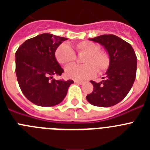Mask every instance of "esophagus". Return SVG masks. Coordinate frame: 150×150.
<instances>
[{"instance_id": "1", "label": "esophagus", "mask_w": 150, "mask_h": 150, "mask_svg": "<svg viewBox=\"0 0 150 150\" xmlns=\"http://www.w3.org/2000/svg\"><path fill=\"white\" fill-rule=\"evenodd\" d=\"M74 83H76V84H79V85L83 84V82H82V81H79V80H74Z\"/></svg>"}]
</instances>
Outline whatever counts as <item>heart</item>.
Wrapping results in <instances>:
<instances>
[{
  "label": "heart",
  "mask_w": 150,
  "mask_h": 150,
  "mask_svg": "<svg viewBox=\"0 0 150 150\" xmlns=\"http://www.w3.org/2000/svg\"><path fill=\"white\" fill-rule=\"evenodd\" d=\"M79 55H85L83 59L84 65L68 66L65 69L67 78L76 80H86L94 77L98 73L105 72L110 66V57L105 52L100 51V46L91 41H82L74 45ZM57 62L63 65H68L76 59V55L71 46L62 43L55 50Z\"/></svg>",
  "instance_id": "heart-1"
}]
</instances>
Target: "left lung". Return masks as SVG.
Segmentation results:
<instances>
[{
	"instance_id": "left-lung-1",
	"label": "left lung",
	"mask_w": 150,
	"mask_h": 150,
	"mask_svg": "<svg viewBox=\"0 0 150 150\" xmlns=\"http://www.w3.org/2000/svg\"><path fill=\"white\" fill-rule=\"evenodd\" d=\"M89 40L107 50L110 66L100 83L90 81L94 88L86 99L97 107H112L124 99L133 86L137 72V56L129 43L113 34H104Z\"/></svg>"
}]
</instances>
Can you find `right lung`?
I'll return each instance as SVG.
<instances>
[{
    "mask_svg": "<svg viewBox=\"0 0 150 150\" xmlns=\"http://www.w3.org/2000/svg\"><path fill=\"white\" fill-rule=\"evenodd\" d=\"M67 40L51 34H42L25 41L16 52V74L24 95L33 104L52 107L65 98L73 80H55L64 70L57 62L58 46Z\"/></svg>",
    "mask_w": 150,
    "mask_h": 150,
    "instance_id": "right-lung-1",
    "label": "right lung"
}]
</instances>
